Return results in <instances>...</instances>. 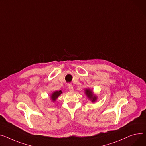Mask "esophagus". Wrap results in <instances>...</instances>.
I'll return each mask as SVG.
<instances>
[{"label": "esophagus", "instance_id": "esophagus-1", "mask_svg": "<svg viewBox=\"0 0 146 146\" xmlns=\"http://www.w3.org/2000/svg\"><path fill=\"white\" fill-rule=\"evenodd\" d=\"M68 88H69V90L70 92H73V90H74L73 87L71 84H68Z\"/></svg>", "mask_w": 146, "mask_h": 146}]
</instances>
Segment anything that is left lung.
Segmentation results:
<instances>
[{"mask_svg": "<svg viewBox=\"0 0 146 146\" xmlns=\"http://www.w3.org/2000/svg\"><path fill=\"white\" fill-rule=\"evenodd\" d=\"M86 91V94L87 95V96L88 97L89 99H91V100L93 102H95L97 99V98L96 96H94L93 93V92L90 90V89H86L85 90Z\"/></svg>", "mask_w": 146, "mask_h": 146, "instance_id": "1", "label": "left lung"}]
</instances>
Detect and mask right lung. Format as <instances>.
<instances>
[{
  "mask_svg": "<svg viewBox=\"0 0 146 146\" xmlns=\"http://www.w3.org/2000/svg\"><path fill=\"white\" fill-rule=\"evenodd\" d=\"M62 93V92L61 90L54 92L52 94V96H51V99H52V100L53 102L55 101V100L58 98V97L59 96V95H60Z\"/></svg>",
  "mask_w": 146,
  "mask_h": 146,
  "instance_id": "right-lung-1",
  "label": "right lung"
}]
</instances>
